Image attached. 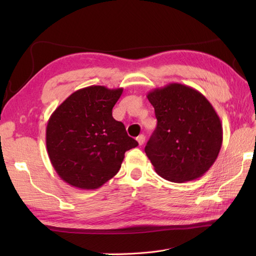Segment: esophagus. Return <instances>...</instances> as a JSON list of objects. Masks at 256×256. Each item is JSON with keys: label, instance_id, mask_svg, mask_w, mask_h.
Returning <instances> with one entry per match:
<instances>
[{"label": "esophagus", "instance_id": "1", "mask_svg": "<svg viewBox=\"0 0 256 256\" xmlns=\"http://www.w3.org/2000/svg\"><path fill=\"white\" fill-rule=\"evenodd\" d=\"M136 140H138L140 145H143L144 142H145V136H144L143 134H140V135H138V136L136 138Z\"/></svg>", "mask_w": 256, "mask_h": 256}]
</instances>
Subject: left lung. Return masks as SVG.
Wrapping results in <instances>:
<instances>
[{
	"label": "left lung",
	"instance_id": "8db88e82",
	"mask_svg": "<svg viewBox=\"0 0 256 256\" xmlns=\"http://www.w3.org/2000/svg\"><path fill=\"white\" fill-rule=\"evenodd\" d=\"M157 126L145 146L155 172L166 180H194L214 165L222 145V125L199 91L170 84L148 94Z\"/></svg>",
	"mask_w": 256,
	"mask_h": 256
}]
</instances>
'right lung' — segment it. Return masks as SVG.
<instances>
[{"instance_id": "right-lung-1", "label": "right lung", "mask_w": 256, "mask_h": 256, "mask_svg": "<svg viewBox=\"0 0 256 256\" xmlns=\"http://www.w3.org/2000/svg\"><path fill=\"white\" fill-rule=\"evenodd\" d=\"M123 88L90 86L74 91L48 120L46 146L54 170L79 189H96L118 174L125 152L138 143L112 108Z\"/></svg>"}]
</instances>
